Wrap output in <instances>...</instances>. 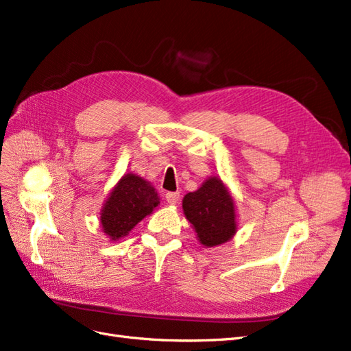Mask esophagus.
Here are the masks:
<instances>
[{
  "instance_id": "esophagus-1",
  "label": "esophagus",
  "mask_w": 351,
  "mask_h": 351,
  "mask_svg": "<svg viewBox=\"0 0 351 351\" xmlns=\"http://www.w3.org/2000/svg\"><path fill=\"white\" fill-rule=\"evenodd\" d=\"M166 201L169 204H172V205L178 204V201H179V192H166Z\"/></svg>"
}]
</instances>
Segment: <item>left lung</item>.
Returning a JSON list of instances; mask_svg holds the SVG:
<instances>
[{
	"label": "left lung",
	"mask_w": 351,
	"mask_h": 351,
	"mask_svg": "<svg viewBox=\"0 0 351 351\" xmlns=\"http://www.w3.org/2000/svg\"><path fill=\"white\" fill-rule=\"evenodd\" d=\"M182 208L206 247L223 244L236 234L234 201L221 179L210 178L198 191L186 193Z\"/></svg>",
	"instance_id": "obj_1"
}]
</instances>
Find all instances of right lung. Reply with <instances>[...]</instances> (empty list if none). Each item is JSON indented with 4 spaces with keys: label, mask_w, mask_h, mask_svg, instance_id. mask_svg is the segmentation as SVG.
Masks as SVG:
<instances>
[{
    "label": "right lung",
    "mask_w": 351,
    "mask_h": 351,
    "mask_svg": "<svg viewBox=\"0 0 351 351\" xmlns=\"http://www.w3.org/2000/svg\"><path fill=\"white\" fill-rule=\"evenodd\" d=\"M159 205L150 182L133 173L124 175L110 193L101 213V226L111 240L127 236L137 223Z\"/></svg>",
    "instance_id": "1"
}]
</instances>
